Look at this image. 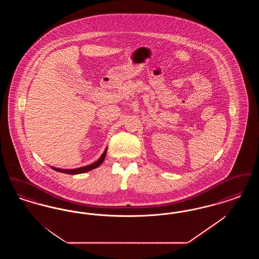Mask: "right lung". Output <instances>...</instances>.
<instances>
[{"label": "right lung", "instance_id": "1", "mask_svg": "<svg viewBox=\"0 0 259 259\" xmlns=\"http://www.w3.org/2000/svg\"><path fill=\"white\" fill-rule=\"evenodd\" d=\"M107 149H108V148L105 149L104 153L101 155V157L99 158L98 160L96 161V162H94V163L91 164V165H87V166H84V167L76 168V169H59V168H54V167H51V168H52L53 170L57 171V172H65V174H68V175H76V174H82V172H89V171H91V170L97 168L98 166H100V165L103 163V161H104L106 155H107Z\"/></svg>", "mask_w": 259, "mask_h": 259}]
</instances>
